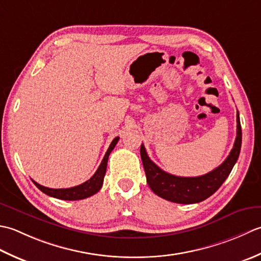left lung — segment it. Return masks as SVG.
<instances>
[{
	"mask_svg": "<svg viewBox=\"0 0 261 261\" xmlns=\"http://www.w3.org/2000/svg\"><path fill=\"white\" fill-rule=\"evenodd\" d=\"M242 143V132L240 116L237 114V137L234 145L228 156L220 167L199 177H178L170 174L159 168L151 161L145 151L144 145H141V158L145 170L146 181L155 195L172 203L195 204L208 198L219 189L222 184L231 173L239 158Z\"/></svg>",
	"mask_w": 261,
	"mask_h": 261,
	"instance_id": "obj_1",
	"label": "left lung"
}]
</instances>
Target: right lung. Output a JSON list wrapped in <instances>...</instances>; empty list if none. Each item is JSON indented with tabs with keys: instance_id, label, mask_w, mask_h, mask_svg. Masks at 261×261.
Segmentation results:
<instances>
[{
	"instance_id": "1",
	"label": "right lung",
	"mask_w": 261,
	"mask_h": 261,
	"mask_svg": "<svg viewBox=\"0 0 261 261\" xmlns=\"http://www.w3.org/2000/svg\"><path fill=\"white\" fill-rule=\"evenodd\" d=\"M118 141H119L118 136L114 138L107 152H106L98 170L95 171V173L92 175V177L86 182L75 186V187H71V188L53 189V188H48V187H44V186L37 184L36 181H34V180L33 181L36 185V187H38V189H40L42 193L50 196V197L63 199V200H80V199L88 198V197H90V196L97 194L98 191L101 189V187H102L106 170H107V162H108L109 154L111 153V151L114 150V147L116 146L117 143H118Z\"/></svg>"
}]
</instances>
